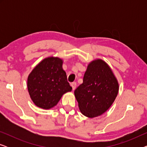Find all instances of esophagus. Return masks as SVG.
Listing matches in <instances>:
<instances>
[{
  "instance_id": "obj_1",
  "label": "esophagus",
  "mask_w": 147,
  "mask_h": 147,
  "mask_svg": "<svg viewBox=\"0 0 147 147\" xmlns=\"http://www.w3.org/2000/svg\"><path fill=\"white\" fill-rule=\"evenodd\" d=\"M71 87H72V90H74L76 89V82H73V83H71Z\"/></svg>"
}]
</instances>
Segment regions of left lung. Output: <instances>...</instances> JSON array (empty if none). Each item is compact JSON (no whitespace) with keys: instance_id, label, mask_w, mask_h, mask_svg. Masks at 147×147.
<instances>
[{"instance_id":"1","label":"left lung","mask_w":147,"mask_h":147,"mask_svg":"<svg viewBox=\"0 0 147 147\" xmlns=\"http://www.w3.org/2000/svg\"><path fill=\"white\" fill-rule=\"evenodd\" d=\"M119 84L109 65L101 59L92 61L84 74L83 83L74 91L81 113L93 118L101 116L115 100Z\"/></svg>"}]
</instances>
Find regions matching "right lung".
Segmentation results:
<instances>
[{"instance_id":"obj_1","label":"right lung","mask_w":147,"mask_h":147,"mask_svg":"<svg viewBox=\"0 0 147 147\" xmlns=\"http://www.w3.org/2000/svg\"><path fill=\"white\" fill-rule=\"evenodd\" d=\"M63 63V59L58 57H46L28 76V92L37 107L51 109L57 105L64 94L71 91L62 67Z\"/></svg>"}]
</instances>
